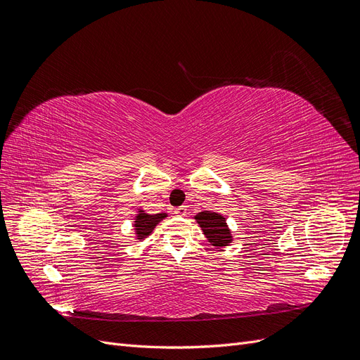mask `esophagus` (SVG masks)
<instances>
[{"mask_svg": "<svg viewBox=\"0 0 360 360\" xmlns=\"http://www.w3.org/2000/svg\"><path fill=\"white\" fill-rule=\"evenodd\" d=\"M186 212H188L186 205H180V207H177L176 210H174V213H176L177 216H184V214H186Z\"/></svg>", "mask_w": 360, "mask_h": 360, "instance_id": "obj_1", "label": "esophagus"}]
</instances>
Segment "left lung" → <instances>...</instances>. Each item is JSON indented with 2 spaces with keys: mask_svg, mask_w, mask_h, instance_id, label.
<instances>
[{
  "mask_svg": "<svg viewBox=\"0 0 360 360\" xmlns=\"http://www.w3.org/2000/svg\"><path fill=\"white\" fill-rule=\"evenodd\" d=\"M195 221L198 222L201 226V230L204 236L207 237V240L212 246L216 249H221L230 245L233 242V234L231 230L226 225V219L216 212H200L198 214H195Z\"/></svg>",
  "mask_w": 360,
  "mask_h": 360,
  "instance_id": "1",
  "label": "left lung"
}]
</instances>
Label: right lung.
Segmentation results:
<instances>
[{
  "mask_svg": "<svg viewBox=\"0 0 360 360\" xmlns=\"http://www.w3.org/2000/svg\"><path fill=\"white\" fill-rule=\"evenodd\" d=\"M168 214L167 213H156V214H150L143 209H138L135 221H134V231H135V238L138 242H143L144 238H147L156 225L165 219Z\"/></svg>",
  "mask_w": 360,
  "mask_h": 360,
  "instance_id": "obj_1",
  "label": "right lung"
}]
</instances>
